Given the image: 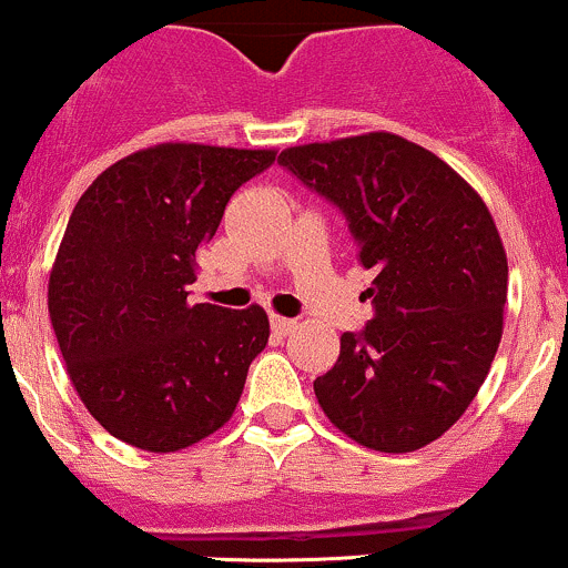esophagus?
Wrapping results in <instances>:
<instances>
[{"label":"esophagus","mask_w":568,"mask_h":568,"mask_svg":"<svg viewBox=\"0 0 568 568\" xmlns=\"http://www.w3.org/2000/svg\"><path fill=\"white\" fill-rule=\"evenodd\" d=\"M295 320H290V317H276V314H273L271 317V328L276 331V334H282V336H286V334H292V331H295Z\"/></svg>","instance_id":"obj_1"}]
</instances>
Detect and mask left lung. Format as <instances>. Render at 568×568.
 I'll use <instances>...</instances> for the list:
<instances>
[{
  "mask_svg": "<svg viewBox=\"0 0 568 568\" xmlns=\"http://www.w3.org/2000/svg\"><path fill=\"white\" fill-rule=\"evenodd\" d=\"M278 165L342 212L375 273L373 320L342 334L314 381L325 417L381 453L430 445L475 400L503 336L508 260L486 204L389 132L295 145Z\"/></svg>",
  "mask_w": 568,
  "mask_h": 568,
  "instance_id": "obj_1",
  "label": "left lung"
}]
</instances>
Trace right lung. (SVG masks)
Returning a JSON list of instances; mask_svg holds the SVG:
<instances>
[{
	"instance_id": "1",
	"label": "right lung",
	"mask_w": 568,
	"mask_h": 568,
	"mask_svg": "<svg viewBox=\"0 0 568 568\" xmlns=\"http://www.w3.org/2000/svg\"><path fill=\"white\" fill-rule=\"evenodd\" d=\"M276 151L162 143L106 168L77 201L49 317L71 381L101 428L149 453L215 434L265 351V308L187 303L195 254L229 199Z\"/></svg>"
}]
</instances>
